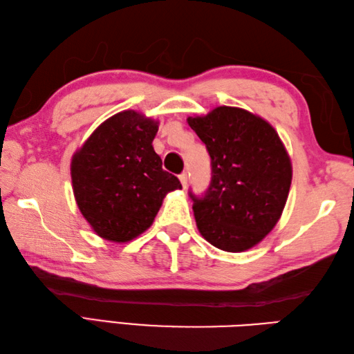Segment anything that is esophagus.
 <instances>
[{
  "instance_id": "esophagus-1",
  "label": "esophagus",
  "mask_w": 354,
  "mask_h": 354,
  "mask_svg": "<svg viewBox=\"0 0 354 354\" xmlns=\"http://www.w3.org/2000/svg\"><path fill=\"white\" fill-rule=\"evenodd\" d=\"M179 181H181L183 187L185 189V187H187V181H189V178H187L185 173H183V175H179Z\"/></svg>"
}]
</instances>
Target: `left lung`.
I'll list each match as a JSON object with an SVG mask.
<instances>
[{"mask_svg": "<svg viewBox=\"0 0 354 354\" xmlns=\"http://www.w3.org/2000/svg\"><path fill=\"white\" fill-rule=\"evenodd\" d=\"M187 123L205 142L213 178L194 201L196 227L227 252L259 245L280 221L292 183V161L269 122L236 106H217Z\"/></svg>", "mask_w": 354, "mask_h": 354, "instance_id": "left-lung-1", "label": "left lung"}]
</instances>
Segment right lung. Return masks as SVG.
I'll list each match as a JSON object with an SVG mask.
<instances>
[{"mask_svg": "<svg viewBox=\"0 0 354 354\" xmlns=\"http://www.w3.org/2000/svg\"><path fill=\"white\" fill-rule=\"evenodd\" d=\"M160 122L127 109L97 126L71 158V183L82 216L97 236L115 243L152 227L167 193L181 190L152 146Z\"/></svg>", "mask_w": 354, "mask_h": 354, "instance_id": "right-lung-1", "label": "right lung"}]
</instances>
